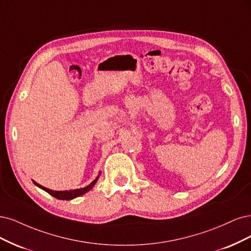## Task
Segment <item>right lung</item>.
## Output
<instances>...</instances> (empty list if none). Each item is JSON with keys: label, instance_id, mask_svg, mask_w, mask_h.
I'll return each mask as SVG.
<instances>
[{"label": "right lung", "instance_id": "1", "mask_svg": "<svg viewBox=\"0 0 251 251\" xmlns=\"http://www.w3.org/2000/svg\"><path fill=\"white\" fill-rule=\"evenodd\" d=\"M100 174H101V173H100ZM98 178H99V176L97 177V178H96L93 182H91L90 184L86 185L85 188L76 189V190H70V191H53V190H50V189H47V188L43 187V185L38 184V183L35 182V181H33V182L37 185L38 188L43 189L44 191L48 192V193L50 194V195H52V196L55 197V198H57V199H59V200H71V199L76 198V197H78V196H80V195H83V194H85L86 192L90 191V190L94 187L95 183L97 182V180H98Z\"/></svg>", "mask_w": 251, "mask_h": 251}]
</instances>
